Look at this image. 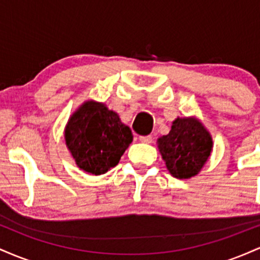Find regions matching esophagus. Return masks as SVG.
Wrapping results in <instances>:
<instances>
[{
	"mask_svg": "<svg viewBox=\"0 0 260 260\" xmlns=\"http://www.w3.org/2000/svg\"><path fill=\"white\" fill-rule=\"evenodd\" d=\"M139 140L142 143H147V144H150V143H153V137H151V136H142V137H139Z\"/></svg>",
	"mask_w": 260,
	"mask_h": 260,
	"instance_id": "esophagus-1",
	"label": "esophagus"
}]
</instances>
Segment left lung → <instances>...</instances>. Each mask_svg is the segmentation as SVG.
Returning <instances> with one entry per match:
<instances>
[{"label": "left lung", "mask_w": 260, "mask_h": 260, "mask_svg": "<svg viewBox=\"0 0 260 260\" xmlns=\"http://www.w3.org/2000/svg\"><path fill=\"white\" fill-rule=\"evenodd\" d=\"M213 148L210 134L196 118H177L168 136L159 138V150L166 168L176 178L196 176Z\"/></svg>", "instance_id": "1"}]
</instances>
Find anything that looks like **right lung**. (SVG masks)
I'll list each match as a JSON object with an SVG mask.
<instances>
[{
    "instance_id": "obj_1",
    "label": "right lung",
    "mask_w": 260,
    "mask_h": 260,
    "mask_svg": "<svg viewBox=\"0 0 260 260\" xmlns=\"http://www.w3.org/2000/svg\"><path fill=\"white\" fill-rule=\"evenodd\" d=\"M64 136L78 168L95 176L115 168L133 139L131 128L122 123L117 113L94 101L73 113Z\"/></svg>"
}]
</instances>
